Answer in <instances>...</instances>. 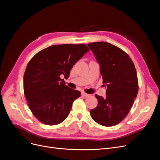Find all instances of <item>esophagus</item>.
<instances>
[{
    "mask_svg": "<svg viewBox=\"0 0 160 160\" xmlns=\"http://www.w3.org/2000/svg\"><path fill=\"white\" fill-rule=\"evenodd\" d=\"M81 95H83V96H84V97H89L90 96V95H89V94H88V93H85V92H82V93H81Z\"/></svg>",
    "mask_w": 160,
    "mask_h": 160,
    "instance_id": "obj_1",
    "label": "esophagus"
}]
</instances>
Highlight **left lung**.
I'll list each match as a JSON object with an SVG mask.
<instances>
[{
    "label": "left lung",
    "mask_w": 160,
    "mask_h": 160,
    "mask_svg": "<svg viewBox=\"0 0 160 160\" xmlns=\"http://www.w3.org/2000/svg\"><path fill=\"white\" fill-rule=\"evenodd\" d=\"M100 65L106 96L95 95L98 106L91 109V118L101 125L111 127L126 117L136 98L138 79L132 60L126 52L106 42L88 44ZM104 85V86H105Z\"/></svg>",
    "instance_id": "obj_1"
}]
</instances>
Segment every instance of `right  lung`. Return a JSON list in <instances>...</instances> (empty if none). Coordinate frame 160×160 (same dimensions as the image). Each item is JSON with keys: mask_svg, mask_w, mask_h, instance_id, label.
<instances>
[{"mask_svg": "<svg viewBox=\"0 0 160 160\" xmlns=\"http://www.w3.org/2000/svg\"><path fill=\"white\" fill-rule=\"evenodd\" d=\"M89 49L86 45H52L37 52L28 62L23 77V88L31 112L41 123L57 125L69 115L79 91L65 85L76 62Z\"/></svg>", "mask_w": 160, "mask_h": 160, "instance_id": "add662e5", "label": "right lung"}]
</instances>
